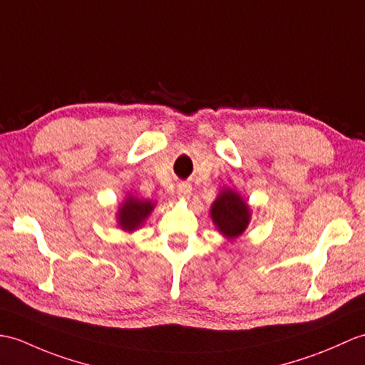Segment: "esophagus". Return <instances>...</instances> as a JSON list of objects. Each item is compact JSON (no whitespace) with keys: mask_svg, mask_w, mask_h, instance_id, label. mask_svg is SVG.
<instances>
[{"mask_svg":"<svg viewBox=\"0 0 365 365\" xmlns=\"http://www.w3.org/2000/svg\"><path fill=\"white\" fill-rule=\"evenodd\" d=\"M192 192V186L190 183H179L177 185V196L182 197V199H190Z\"/></svg>","mask_w":365,"mask_h":365,"instance_id":"34e87169","label":"esophagus"}]
</instances>
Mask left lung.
Masks as SVG:
<instances>
[{"instance_id":"1","label":"left lung","mask_w":365,"mask_h":365,"mask_svg":"<svg viewBox=\"0 0 365 365\" xmlns=\"http://www.w3.org/2000/svg\"><path fill=\"white\" fill-rule=\"evenodd\" d=\"M211 217L227 238L240 236L249 224V207L238 194L232 190H224L211 207Z\"/></svg>"}]
</instances>
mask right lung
Returning <instances> with one entry per match:
<instances>
[{"mask_svg": "<svg viewBox=\"0 0 365 365\" xmlns=\"http://www.w3.org/2000/svg\"><path fill=\"white\" fill-rule=\"evenodd\" d=\"M152 208H154V205L148 200L129 197L120 208V217H118L120 219V225L124 230H135L149 216Z\"/></svg>", "mask_w": 365, "mask_h": 365, "instance_id": "add662e5", "label": "right lung"}]
</instances>
